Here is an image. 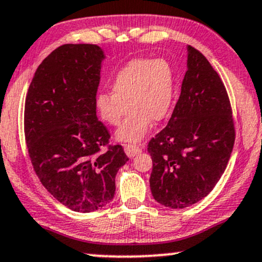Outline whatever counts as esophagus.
<instances>
[{"label": "esophagus", "mask_w": 262, "mask_h": 262, "mask_svg": "<svg viewBox=\"0 0 262 262\" xmlns=\"http://www.w3.org/2000/svg\"><path fill=\"white\" fill-rule=\"evenodd\" d=\"M142 148L140 146H138V145H132V144H127L124 145V151L125 154H127L128 157H134V156H137L139 152H141Z\"/></svg>", "instance_id": "1"}]
</instances>
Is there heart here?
<instances>
[{"instance_id": "1", "label": "heart", "mask_w": 262, "mask_h": 262, "mask_svg": "<svg viewBox=\"0 0 262 262\" xmlns=\"http://www.w3.org/2000/svg\"><path fill=\"white\" fill-rule=\"evenodd\" d=\"M112 92L95 98V108L104 122L118 125L117 138L138 142L146 135L152 120L162 121L170 111L174 99L175 76L170 64L155 59H134L121 68L111 82Z\"/></svg>"}]
</instances>
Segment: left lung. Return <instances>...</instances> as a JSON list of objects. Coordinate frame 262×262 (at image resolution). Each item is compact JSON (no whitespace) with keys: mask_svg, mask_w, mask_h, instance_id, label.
I'll use <instances>...</instances> for the list:
<instances>
[{"mask_svg":"<svg viewBox=\"0 0 262 262\" xmlns=\"http://www.w3.org/2000/svg\"><path fill=\"white\" fill-rule=\"evenodd\" d=\"M187 52V71L170 120L147 145L152 196L173 209L209 194L226 169L236 138L220 76L200 51L188 46Z\"/></svg>","mask_w":262,"mask_h":262,"instance_id":"obj_1","label":"left lung"}]
</instances>
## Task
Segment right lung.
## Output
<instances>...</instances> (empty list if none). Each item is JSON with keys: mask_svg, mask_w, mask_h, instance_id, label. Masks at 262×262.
<instances>
[{"mask_svg": "<svg viewBox=\"0 0 262 262\" xmlns=\"http://www.w3.org/2000/svg\"><path fill=\"white\" fill-rule=\"evenodd\" d=\"M104 58L97 45L60 46L39 64L25 100L35 173L55 200L79 213L110 203L116 174L128 161L121 145H108L111 135L97 117Z\"/></svg>", "mask_w": 262, "mask_h": 262, "instance_id": "add662e5", "label": "right lung"}]
</instances>
